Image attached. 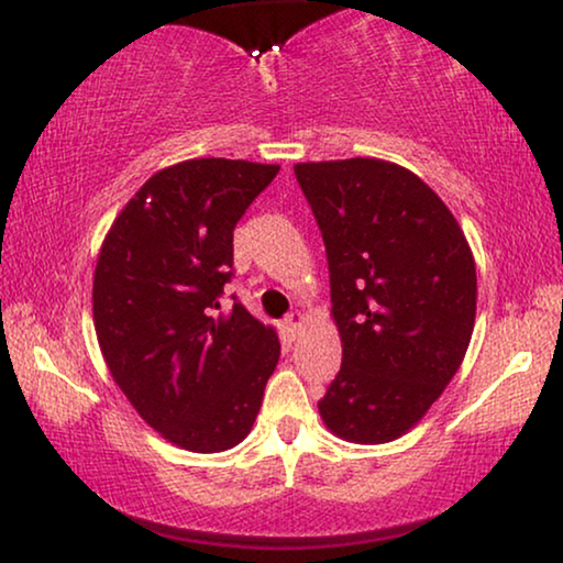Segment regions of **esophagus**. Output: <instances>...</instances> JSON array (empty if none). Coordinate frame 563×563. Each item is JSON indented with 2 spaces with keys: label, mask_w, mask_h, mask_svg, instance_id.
Segmentation results:
<instances>
[{
  "label": "esophagus",
  "mask_w": 563,
  "mask_h": 563,
  "mask_svg": "<svg viewBox=\"0 0 563 563\" xmlns=\"http://www.w3.org/2000/svg\"><path fill=\"white\" fill-rule=\"evenodd\" d=\"M284 325H287V330H289V333H291V335H295V333H299V328H302V325H305V314H302V312H299V310H295V312H289V314H287V318H284Z\"/></svg>",
  "instance_id": "esophagus-1"
}]
</instances>
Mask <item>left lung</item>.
Returning <instances> with one entry per match:
<instances>
[{
  "label": "left lung",
  "mask_w": 563,
  "mask_h": 563,
  "mask_svg": "<svg viewBox=\"0 0 563 563\" xmlns=\"http://www.w3.org/2000/svg\"><path fill=\"white\" fill-rule=\"evenodd\" d=\"M322 233L341 372L320 399L330 433L387 443L443 395L472 341L476 266L420 176L379 158L297 164Z\"/></svg>",
  "instance_id": "left-lung-1"
}]
</instances>
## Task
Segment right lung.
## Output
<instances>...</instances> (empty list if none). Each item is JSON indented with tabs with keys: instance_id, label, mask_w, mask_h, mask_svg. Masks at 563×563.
<instances>
[{
	"instance_id": "obj_1",
	"label": "right lung",
	"mask_w": 563,
	"mask_h": 563,
	"mask_svg": "<svg viewBox=\"0 0 563 563\" xmlns=\"http://www.w3.org/2000/svg\"><path fill=\"white\" fill-rule=\"evenodd\" d=\"M279 166L191 158L153 174L99 251L95 330L137 415L195 453L228 451L251 433L279 361L276 330L233 297V230Z\"/></svg>"
}]
</instances>
